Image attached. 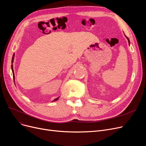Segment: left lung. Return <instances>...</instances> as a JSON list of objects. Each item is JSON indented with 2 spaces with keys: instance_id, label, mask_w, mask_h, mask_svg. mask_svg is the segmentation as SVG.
Returning <instances> with one entry per match:
<instances>
[{
  "instance_id": "obj_1",
  "label": "left lung",
  "mask_w": 146,
  "mask_h": 146,
  "mask_svg": "<svg viewBox=\"0 0 146 146\" xmlns=\"http://www.w3.org/2000/svg\"><path fill=\"white\" fill-rule=\"evenodd\" d=\"M126 38H127V39H128V43H129V44H130V41H129V39H128V37H126Z\"/></svg>"
}]
</instances>
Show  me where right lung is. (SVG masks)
Returning a JSON list of instances; mask_svg holds the SVG:
<instances>
[{
    "instance_id": "right-lung-1",
    "label": "right lung",
    "mask_w": 146,
    "mask_h": 146,
    "mask_svg": "<svg viewBox=\"0 0 146 146\" xmlns=\"http://www.w3.org/2000/svg\"><path fill=\"white\" fill-rule=\"evenodd\" d=\"M14 56H15V54H13V56H12V63H13V62H14ZM11 68H12V73H13V78H14V79H15V76H14V70H13V65H11ZM60 97H58V98H55L53 101H56V100H58V98H59Z\"/></svg>"
}]
</instances>
